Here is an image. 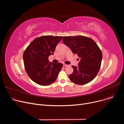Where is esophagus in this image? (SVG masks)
Returning a JSON list of instances; mask_svg holds the SVG:
<instances>
[{
	"label": "esophagus",
	"instance_id": "esophagus-1",
	"mask_svg": "<svg viewBox=\"0 0 124 124\" xmlns=\"http://www.w3.org/2000/svg\"><path fill=\"white\" fill-rule=\"evenodd\" d=\"M63 67H69V65L67 64H65V63H63Z\"/></svg>",
	"mask_w": 124,
	"mask_h": 124
}]
</instances>
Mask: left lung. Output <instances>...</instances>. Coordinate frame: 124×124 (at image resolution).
I'll list each match as a JSON object with an SVG mask.
<instances>
[{"label":"left lung","instance_id":"obj_1","mask_svg":"<svg viewBox=\"0 0 124 124\" xmlns=\"http://www.w3.org/2000/svg\"><path fill=\"white\" fill-rule=\"evenodd\" d=\"M62 41L80 59L78 67L71 66L74 71L69 75L70 81L79 85L91 82L97 75L102 60V53L96 42L82 35L63 36Z\"/></svg>","mask_w":124,"mask_h":124}]
</instances>
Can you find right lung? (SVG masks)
<instances>
[{
    "label": "right lung",
    "instance_id": "right-lung-1",
    "mask_svg": "<svg viewBox=\"0 0 124 124\" xmlns=\"http://www.w3.org/2000/svg\"><path fill=\"white\" fill-rule=\"evenodd\" d=\"M62 38L52 35L40 36L35 39L24 52L23 59L26 73L37 84L47 85L55 81L63 64L49 62L48 57L53 54Z\"/></svg>",
    "mask_w": 124,
    "mask_h": 124
}]
</instances>
